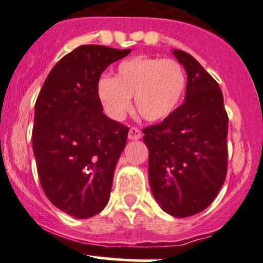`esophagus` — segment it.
Wrapping results in <instances>:
<instances>
[{
	"label": "esophagus",
	"mask_w": 263,
	"mask_h": 263,
	"mask_svg": "<svg viewBox=\"0 0 263 263\" xmlns=\"http://www.w3.org/2000/svg\"><path fill=\"white\" fill-rule=\"evenodd\" d=\"M141 136H142L141 131H140L137 127H131V128H129V131H128V139L129 140H139V139H141Z\"/></svg>",
	"instance_id": "esophagus-1"
}]
</instances>
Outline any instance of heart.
<instances>
[{
    "mask_svg": "<svg viewBox=\"0 0 263 263\" xmlns=\"http://www.w3.org/2000/svg\"><path fill=\"white\" fill-rule=\"evenodd\" d=\"M185 89V73L174 60L137 55L122 61L115 78L102 76L97 97L109 118L121 121L136 99L139 113L147 121H163L178 108Z\"/></svg>",
    "mask_w": 263,
    "mask_h": 263,
    "instance_id": "b5f03b06",
    "label": "heart"
}]
</instances>
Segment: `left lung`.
Listing matches in <instances>:
<instances>
[{
  "label": "left lung",
  "instance_id": "left-lung-1",
  "mask_svg": "<svg viewBox=\"0 0 263 263\" xmlns=\"http://www.w3.org/2000/svg\"><path fill=\"white\" fill-rule=\"evenodd\" d=\"M187 72L184 103L142 129L148 181L165 213L185 217L215 200L228 171V113L219 84L191 54L174 49Z\"/></svg>",
  "mask_w": 263,
  "mask_h": 263
}]
</instances>
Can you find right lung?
I'll use <instances>...</instances> for the list:
<instances>
[{
    "mask_svg": "<svg viewBox=\"0 0 263 263\" xmlns=\"http://www.w3.org/2000/svg\"><path fill=\"white\" fill-rule=\"evenodd\" d=\"M129 52L80 46L55 63L36 98L31 140L39 181L55 208L79 219L109 200L128 127L103 113L97 82Z\"/></svg>",
    "mask_w": 263,
    "mask_h": 263,
    "instance_id": "1",
    "label": "right lung"
}]
</instances>
